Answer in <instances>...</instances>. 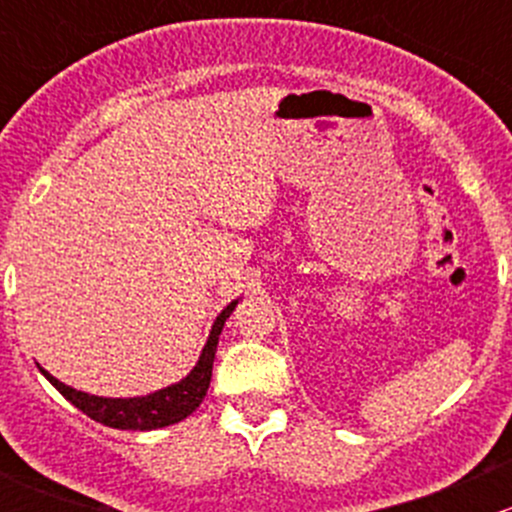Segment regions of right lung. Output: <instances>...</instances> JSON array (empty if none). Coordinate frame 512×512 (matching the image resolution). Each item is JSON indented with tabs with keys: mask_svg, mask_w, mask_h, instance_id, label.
Returning a JSON list of instances; mask_svg holds the SVG:
<instances>
[{
	"mask_svg": "<svg viewBox=\"0 0 512 512\" xmlns=\"http://www.w3.org/2000/svg\"><path fill=\"white\" fill-rule=\"evenodd\" d=\"M235 304L237 302L227 304L223 312H220V317L215 319L213 332H210L208 344H205L195 369L190 371L180 384L160 389L151 396H141V399H103V396H89L84 394V391H76L71 389V386L61 384V381L54 379L49 371L41 369V374H44L46 379L59 389V394H64L76 409H81L86 416L103 423V426L121 428V431H153V428L170 426V423H178L183 421L185 416L193 414L200 406V401L205 399V394H208L210 376H213L215 349H218V337L220 332H223L225 319L230 317V312L235 309Z\"/></svg>",
	"mask_w": 512,
	"mask_h": 512,
	"instance_id": "right-lung-1",
	"label": "right lung"
}]
</instances>
